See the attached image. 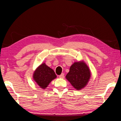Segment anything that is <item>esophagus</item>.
I'll list each match as a JSON object with an SVG mask.
<instances>
[{
	"mask_svg": "<svg viewBox=\"0 0 121 121\" xmlns=\"http://www.w3.org/2000/svg\"><path fill=\"white\" fill-rule=\"evenodd\" d=\"M64 73H62L60 75H59V78H64Z\"/></svg>",
	"mask_w": 121,
	"mask_h": 121,
	"instance_id": "1",
	"label": "esophagus"
}]
</instances>
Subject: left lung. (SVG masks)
Masks as SVG:
<instances>
[{
    "mask_svg": "<svg viewBox=\"0 0 121 121\" xmlns=\"http://www.w3.org/2000/svg\"><path fill=\"white\" fill-rule=\"evenodd\" d=\"M91 77V71L83 61L74 62L66 76V79L78 91L86 87Z\"/></svg>",
    "mask_w": 121,
    "mask_h": 121,
    "instance_id": "1",
    "label": "left lung"
}]
</instances>
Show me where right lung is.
<instances>
[{
    "label": "right lung",
    "instance_id": "add662e5",
    "mask_svg": "<svg viewBox=\"0 0 121 121\" xmlns=\"http://www.w3.org/2000/svg\"><path fill=\"white\" fill-rule=\"evenodd\" d=\"M56 78L54 71L45 63H43L38 66L33 75L34 81L42 89H46L50 82Z\"/></svg>",
    "mask_w": 121,
    "mask_h": 121
}]
</instances>
